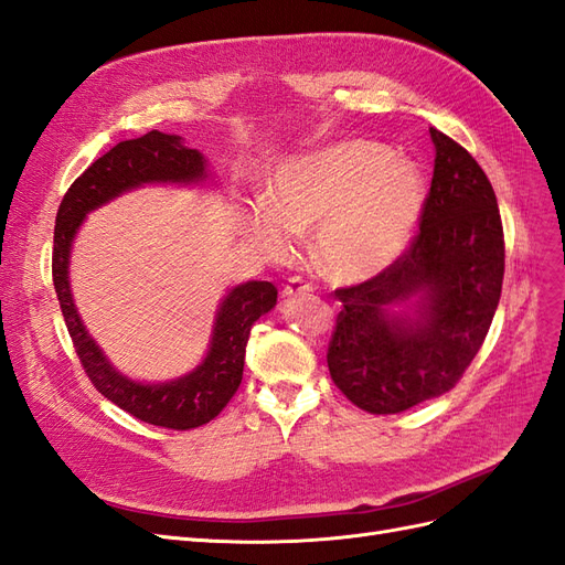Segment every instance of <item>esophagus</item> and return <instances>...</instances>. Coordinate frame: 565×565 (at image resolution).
Returning <instances> with one entry per match:
<instances>
[{"mask_svg":"<svg viewBox=\"0 0 565 565\" xmlns=\"http://www.w3.org/2000/svg\"><path fill=\"white\" fill-rule=\"evenodd\" d=\"M312 291H315V286L310 281H305L302 277H294V279H288V284L284 286L281 296L284 298H296V296H305V294H312Z\"/></svg>","mask_w":565,"mask_h":565,"instance_id":"obj_1","label":"esophagus"}]
</instances>
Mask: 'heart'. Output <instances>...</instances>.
I'll list each match as a JSON object with an SVG mask.
<instances>
[{
    "label": "heart",
    "mask_w": 565,
    "mask_h": 565,
    "mask_svg": "<svg viewBox=\"0 0 565 565\" xmlns=\"http://www.w3.org/2000/svg\"><path fill=\"white\" fill-rule=\"evenodd\" d=\"M424 174L412 160L374 141H338L286 160L267 201L248 211V234L269 260L296 250L312 232L317 263L338 281H364L405 253L422 222Z\"/></svg>",
    "instance_id": "heart-1"
}]
</instances>
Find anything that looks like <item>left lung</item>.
<instances>
[{
  "mask_svg": "<svg viewBox=\"0 0 565 565\" xmlns=\"http://www.w3.org/2000/svg\"><path fill=\"white\" fill-rule=\"evenodd\" d=\"M433 182L418 234L364 284L338 288L327 362L369 414H397L455 388L490 331L502 296L504 232L488 174L430 127Z\"/></svg>",
  "mask_w": 565,
  "mask_h": 565,
  "instance_id": "obj_1",
  "label": "left lung"
}]
</instances>
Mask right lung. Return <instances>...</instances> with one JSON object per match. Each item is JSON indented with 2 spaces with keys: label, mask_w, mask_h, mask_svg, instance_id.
Listing matches in <instances>:
<instances>
[{
  "label": "right lung",
  "mask_w": 565,
  "mask_h": 565,
  "mask_svg": "<svg viewBox=\"0 0 565 565\" xmlns=\"http://www.w3.org/2000/svg\"><path fill=\"white\" fill-rule=\"evenodd\" d=\"M207 177L211 172L201 151L184 147L182 137L151 130L139 139L120 141L118 147L94 160L63 196L54 227V288L75 352L94 388L139 422L172 430L199 428L227 407L244 379L250 329L277 305V288L269 281L234 286L220 302L211 345L201 364L180 379L141 383L120 374L108 362L79 319L68 279L71 250L85 217L96 207L118 199L120 193L143 184H201Z\"/></svg>",
  "instance_id": "1"
}]
</instances>
